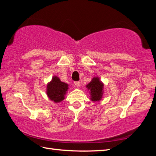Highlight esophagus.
Here are the masks:
<instances>
[{
    "label": "esophagus",
    "instance_id": "esophagus-1",
    "mask_svg": "<svg viewBox=\"0 0 156 156\" xmlns=\"http://www.w3.org/2000/svg\"><path fill=\"white\" fill-rule=\"evenodd\" d=\"M74 84H75V86H76V87H80V82H75Z\"/></svg>",
    "mask_w": 156,
    "mask_h": 156
}]
</instances>
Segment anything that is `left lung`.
Masks as SVG:
<instances>
[{"mask_svg":"<svg viewBox=\"0 0 156 156\" xmlns=\"http://www.w3.org/2000/svg\"><path fill=\"white\" fill-rule=\"evenodd\" d=\"M86 88L90 95V100L96 102L100 101L104 97V84L100 80L98 76L93 77L89 84L86 85Z\"/></svg>","mask_w":156,"mask_h":156,"instance_id":"left-lung-1","label":"left lung"}]
</instances>
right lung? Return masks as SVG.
<instances>
[{"mask_svg": "<svg viewBox=\"0 0 156 156\" xmlns=\"http://www.w3.org/2000/svg\"><path fill=\"white\" fill-rule=\"evenodd\" d=\"M69 84L62 82L56 76H53L46 86V95L49 100L55 103H60L63 101L68 91Z\"/></svg>", "mask_w": 156, "mask_h": 156, "instance_id": "right-lung-1", "label": "right lung"}]
</instances>
